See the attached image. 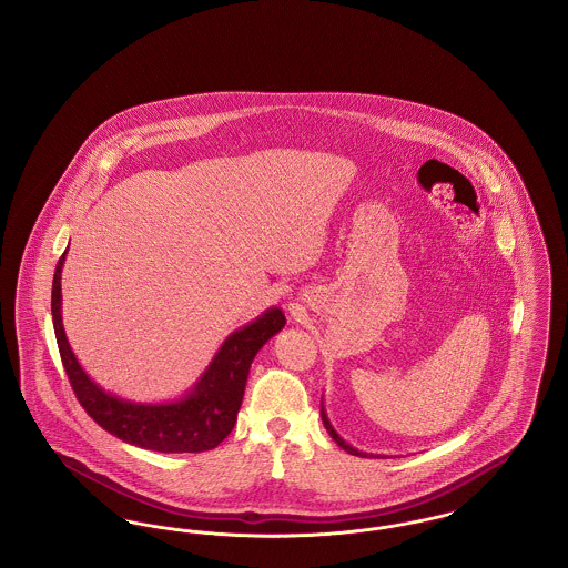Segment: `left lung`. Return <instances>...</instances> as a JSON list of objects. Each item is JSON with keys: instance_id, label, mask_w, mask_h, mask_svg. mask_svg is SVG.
<instances>
[{"instance_id": "obj_1", "label": "left lung", "mask_w": 568, "mask_h": 568, "mask_svg": "<svg viewBox=\"0 0 568 568\" xmlns=\"http://www.w3.org/2000/svg\"><path fill=\"white\" fill-rule=\"evenodd\" d=\"M322 419H324V426L325 430H327V434L334 438V443L338 445V447H343L347 454H352V456H359V458H368V454L366 452H359V449H355V447H352L341 434L336 433L334 430V426H332V422H329V417H327V413H325V406H324V398H322ZM373 456V454H371Z\"/></svg>"}]
</instances>
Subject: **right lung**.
I'll return each instance as SVG.
<instances>
[{
	"mask_svg": "<svg viewBox=\"0 0 568 568\" xmlns=\"http://www.w3.org/2000/svg\"><path fill=\"white\" fill-rule=\"evenodd\" d=\"M63 264L65 253L54 268L51 313L61 362L82 408L104 430L142 449L197 454L216 447L236 424L253 357L285 327L287 320L283 311L272 306L253 322L234 329L181 398L165 403H134L102 389L84 373L72 352L61 317Z\"/></svg>",
	"mask_w": 568,
	"mask_h": 568,
	"instance_id": "add662e5",
	"label": "right lung"
}]
</instances>
